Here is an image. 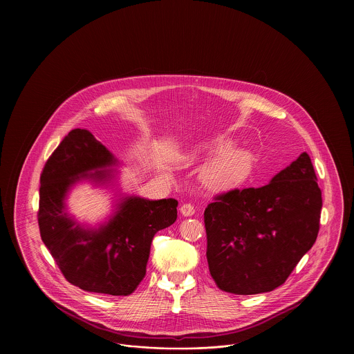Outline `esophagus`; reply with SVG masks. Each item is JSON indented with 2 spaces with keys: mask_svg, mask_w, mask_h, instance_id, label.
<instances>
[{
  "mask_svg": "<svg viewBox=\"0 0 354 354\" xmlns=\"http://www.w3.org/2000/svg\"><path fill=\"white\" fill-rule=\"evenodd\" d=\"M180 212H181L184 216H192V215L195 214V207H194V204H191V203H185V204L181 205Z\"/></svg>",
  "mask_w": 354,
  "mask_h": 354,
  "instance_id": "1",
  "label": "esophagus"
}]
</instances>
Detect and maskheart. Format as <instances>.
I'll use <instances>...</instances> for the list:
<instances>
[{
    "instance_id": "obj_1",
    "label": "heart",
    "mask_w": 354,
    "mask_h": 354,
    "mask_svg": "<svg viewBox=\"0 0 354 354\" xmlns=\"http://www.w3.org/2000/svg\"><path fill=\"white\" fill-rule=\"evenodd\" d=\"M232 143L221 142L218 153L204 167V180L216 188H230L241 184L252 171L253 155L247 149H230Z\"/></svg>"
}]
</instances>
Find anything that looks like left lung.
<instances>
[{"label":"left lung","mask_w":354,"mask_h":354,"mask_svg":"<svg viewBox=\"0 0 354 354\" xmlns=\"http://www.w3.org/2000/svg\"><path fill=\"white\" fill-rule=\"evenodd\" d=\"M322 204L306 152L264 187L215 196L204 209V225L216 286L233 295H257L285 283L316 241Z\"/></svg>","instance_id":"8db88e82"}]
</instances>
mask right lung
<instances>
[{
    "instance_id": "right-lung-1",
    "label": "right lung",
    "mask_w": 354,
    "mask_h": 354,
    "mask_svg": "<svg viewBox=\"0 0 354 354\" xmlns=\"http://www.w3.org/2000/svg\"><path fill=\"white\" fill-rule=\"evenodd\" d=\"M114 165V155L90 131H71L41 174L38 223L42 241L68 282L86 292L128 296L146 275L155 233L176 222L178 202L125 196L109 222L98 229L84 227L66 211V195L80 180L110 183L114 174L106 167Z\"/></svg>"
}]
</instances>
